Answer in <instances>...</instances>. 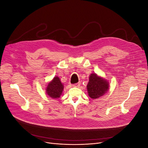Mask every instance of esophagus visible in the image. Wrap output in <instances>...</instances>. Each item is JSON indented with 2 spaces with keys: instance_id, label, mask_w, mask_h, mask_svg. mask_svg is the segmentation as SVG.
I'll use <instances>...</instances> for the list:
<instances>
[{
  "instance_id": "esophagus-1",
  "label": "esophagus",
  "mask_w": 148,
  "mask_h": 148,
  "mask_svg": "<svg viewBox=\"0 0 148 148\" xmlns=\"http://www.w3.org/2000/svg\"><path fill=\"white\" fill-rule=\"evenodd\" d=\"M80 84H81V83H80V82H79V83H76V84H73V86H74V87H77V88H79V87L80 86Z\"/></svg>"
}]
</instances>
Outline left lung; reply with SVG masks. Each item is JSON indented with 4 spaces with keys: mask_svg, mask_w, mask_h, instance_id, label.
Returning a JSON list of instances; mask_svg holds the SVG:
<instances>
[{
    "mask_svg": "<svg viewBox=\"0 0 148 148\" xmlns=\"http://www.w3.org/2000/svg\"><path fill=\"white\" fill-rule=\"evenodd\" d=\"M88 95L92 99H97L104 95L109 90V82L103 77L92 73L89 75L87 84Z\"/></svg>",
    "mask_w": 148,
    "mask_h": 148,
    "instance_id": "left-lung-1",
    "label": "left lung"
}]
</instances>
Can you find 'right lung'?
<instances>
[{"label": "right lung", "instance_id": "right-lung-1", "mask_svg": "<svg viewBox=\"0 0 148 148\" xmlns=\"http://www.w3.org/2000/svg\"><path fill=\"white\" fill-rule=\"evenodd\" d=\"M64 89V84L62 83L59 77L55 76L45 88V93L49 97L53 99H58L61 96Z\"/></svg>", "mask_w": 148, "mask_h": 148}]
</instances>
